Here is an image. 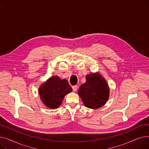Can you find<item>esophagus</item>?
Listing matches in <instances>:
<instances>
[{"instance_id":"obj_1","label":"esophagus","mask_w":149,"mask_h":149,"mask_svg":"<svg viewBox=\"0 0 149 149\" xmlns=\"http://www.w3.org/2000/svg\"><path fill=\"white\" fill-rule=\"evenodd\" d=\"M77 89H78V87L77 86H72V89L74 92H76L77 91Z\"/></svg>"}]
</instances>
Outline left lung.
Returning <instances> with one entry per match:
<instances>
[{
  "instance_id": "1",
  "label": "left lung",
  "mask_w": 149,
  "mask_h": 149,
  "mask_svg": "<svg viewBox=\"0 0 149 149\" xmlns=\"http://www.w3.org/2000/svg\"><path fill=\"white\" fill-rule=\"evenodd\" d=\"M86 79V81L80 86L78 91L84 105L92 109L102 107L110 94L107 81L99 72L89 74Z\"/></svg>"
}]
</instances>
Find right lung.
Instances as JSON below:
<instances>
[{"label": "right lung", "mask_w": 149, "mask_h": 149, "mask_svg": "<svg viewBox=\"0 0 149 149\" xmlns=\"http://www.w3.org/2000/svg\"><path fill=\"white\" fill-rule=\"evenodd\" d=\"M67 80L61 79L58 76H52L40 85L38 93L43 103L51 109L60 107L65 96L71 92Z\"/></svg>", "instance_id": "obj_1"}]
</instances>
